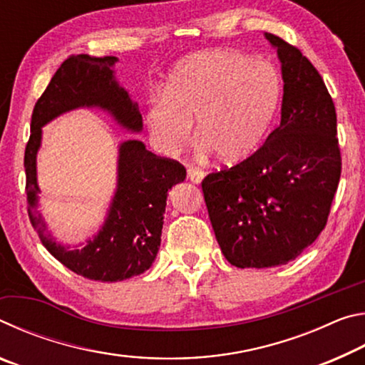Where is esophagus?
<instances>
[{
	"label": "esophagus",
	"instance_id": "obj_1",
	"mask_svg": "<svg viewBox=\"0 0 365 365\" xmlns=\"http://www.w3.org/2000/svg\"><path fill=\"white\" fill-rule=\"evenodd\" d=\"M187 175H188V180L191 183H196V185H200L202 180H205V172L196 169V168H188Z\"/></svg>",
	"mask_w": 365,
	"mask_h": 365
}]
</instances>
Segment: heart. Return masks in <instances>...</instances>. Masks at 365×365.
I'll return each mask as SVG.
<instances>
[{"label":"heart","instance_id":"b5f03b06","mask_svg":"<svg viewBox=\"0 0 365 365\" xmlns=\"http://www.w3.org/2000/svg\"><path fill=\"white\" fill-rule=\"evenodd\" d=\"M282 98L277 67L230 49H209L182 59L170 71L164 93L151 96L145 113L151 145L174 156L196 138L222 163L255 153L275 119Z\"/></svg>","mask_w":365,"mask_h":365}]
</instances>
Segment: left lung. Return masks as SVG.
<instances>
[{
    "label": "left lung",
    "instance_id": "8db88e82",
    "mask_svg": "<svg viewBox=\"0 0 365 365\" xmlns=\"http://www.w3.org/2000/svg\"><path fill=\"white\" fill-rule=\"evenodd\" d=\"M264 36L280 61V125L252 156L202 180L215 238L240 269L283 265L316 242L341 174L336 113L322 77L299 49Z\"/></svg>",
    "mask_w": 365,
    "mask_h": 365
}]
</instances>
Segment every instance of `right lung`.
<instances>
[{
	"mask_svg": "<svg viewBox=\"0 0 365 365\" xmlns=\"http://www.w3.org/2000/svg\"><path fill=\"white\" fill-rule=\"evenodd\" d=\"M117 63L114 56L78 54L61 64L34 108L24 158L29 217L40 242L67 269L96 282H122L151 267L160 246L168 191L187 177L183 165L158 158L143 141L123 140L117 146L115 190L100 230L73 246L59 243L48 232L38 211L36 172L43 127L71 110L100 109L122 130L135 135L143 130L138 104L115 77Z\"/></svg>",
	"mask_w": 365,
	"mask_h": 365,
	"instance_id": "obj_1",
	"label": "right lung"
}]
</instances>
